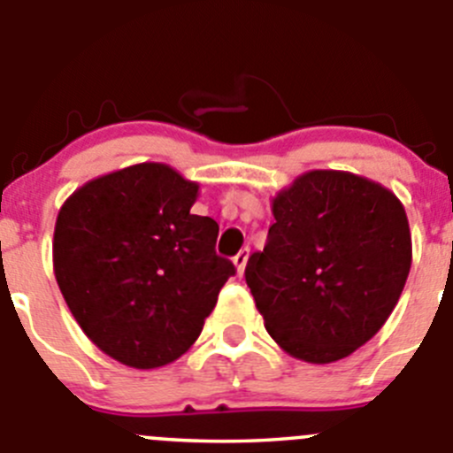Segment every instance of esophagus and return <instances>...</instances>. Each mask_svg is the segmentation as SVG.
Instances as JSON below:
<instances>
[{"instance_id":"34e87169","label":"esophagus","mask_w":453,"mask_h":453,"mask_svg":"<svg viewBox=\"0 0 453 453\" xmlns=\"http://www.w3.org/2000/svg\"><path fill=\"white\" fill-rule=\"evenodd\" d=\"M248 258H250V250L248 248H243L239 254H236L234 258H232V263H234V267H236V274H239V276L245 272V265H248Z\"/></svg>"}]
</instances>
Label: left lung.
<instances>
[{
	"instance_id": "left-lung-1",
	"label": "left lung",
	"mask_w": 453,
	"mask_h": 453,
	"mask_svg": "<svg viewBox=\"0 0 453 453\" xmlns=\"http://www.w3.org/2000/svg\"><path fill=\"white\" fill-rule=\"evenodd\" d=\"M274 223L245 280L265 329L305 363L341 361L396 307L411 267L401 199L345 170H310L272 199Z\"/></svg>"
}]
</instances>
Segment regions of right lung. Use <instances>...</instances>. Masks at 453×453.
Segmentation results:
<instances>
[{"label": "right lung", "instance_id": "add662e5", "mask_svg": "<svg viewBox=\"0 0 453 453\" xmlns=\"http://www.w3.org/2000/svg\"><path fill=\"white\" fill-rule=\"evenodd\" d=\"M199 183L146 161L90 179L59 208L52 270L68 310L110 358L157 370L195 345L234 274L219 226L192 214Z\"/></svg>", "mask_w": 453, "mask_h": 453}]
</instances>
